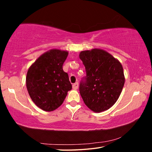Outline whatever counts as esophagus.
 Wrapping results in <instances>:
<instances>
[{
	"label": "esophagus",
	"mask_w": 152,
	"mask_h": 152,
	"mask_svg": "<svg viewBox=\"0 0 152 152\" xmlns=\"http://www.w3.org/2000/svg\"><path fill=\"white\" fill-rule=\"evenodd\" d=\"M78 86H79V83L77 82L75 83L72 84V88H73L74 90H76L78 88Z\"/></svg>",
	"instance_id": "obj_1"
}]
</instances>
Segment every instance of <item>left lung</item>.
<instances>
[{
    "label": "left lung",
    "instance_id": "8db88e82",
    "mask_svg": "<svg viewBox=\"0 0 152 152\" xmlns=\"http://www.w3.org/2000/svg\"><path fill=\"white\" fill-rule=\"evenodd\" d=\"M80 58L86 72L85 80L80 86L83 102L94 113L107 110L116 102L124 88L122 64L100 49L81 51Z\"/></svg>",
    "mask_w": 152,
    "mask_h": 152
}]
</instances>
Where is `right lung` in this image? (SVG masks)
Segmentation results:
<instances>
[{
    "mask_svg": "<svg viewBox=\"0 0 152 152\" xmlns=\"http://www.w3.org/2000/svg\"><path fill=\"white\" fill-rule=\"evenodd\" d=\"M69 52L50 49L41 55L28 68L26 86L31 99L43 110H56L72 89L69 75L62 66Z\"/></svg>",
    "mask_w": 152,
    "mask_h": 152,
    "instance_id": "add662e5",
    "label": "right lung"
}]
</instances>
